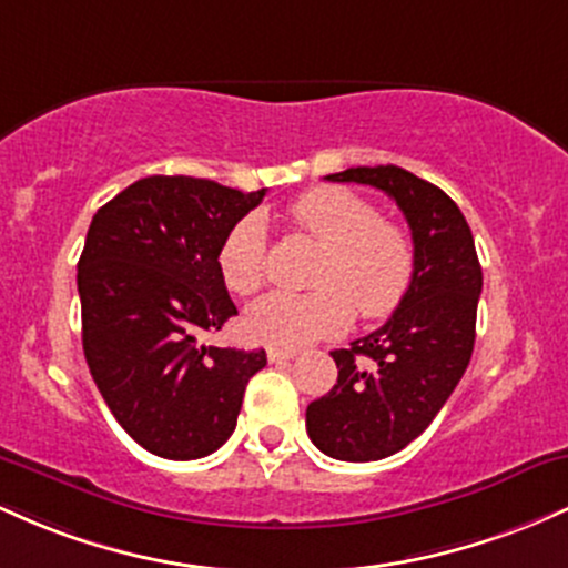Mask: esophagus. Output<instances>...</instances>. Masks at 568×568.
Returning <instances> with one entry per match:
<instances>
[{
    "label": "esophagus",
    "mask_w": 568,
    "mask_h": 568,
    "mask_svg": "<svg viewBox=\"0 0 568 568\" xmlns=\"http://www.w3.org/2000/svg\"><path fill=\"white\" fill-rule=\"evenodd\" d=\"M297 352L295 348H267V362H273V365H278V362H286V359H295Z\"/></svg>",
    "instance_id": "obj_1"
}]
</instances>
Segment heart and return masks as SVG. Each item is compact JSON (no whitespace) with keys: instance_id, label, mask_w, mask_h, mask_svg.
Listing matches in <instances>:
<instances>
[{"instance_id":"1","label":"heart","mask_w":568,"mask_h":568,"mask_svg":"<svg viewBox=\"0 0 568 568\" xmlns=\"http://www.w3.org/2000/svg\"><path fill=\"white\" fill-rule=\"evenodd\" d=\"M295 233L324 246L308 295L260 297L244 327L257 343L297 348L337 335L356 316L384 318L407 295L416 271L413 241L403 227L381 220L373 203L346 187H316L284 209ZM222 282L235 295H254L265 282L267 233L260 216H244L222 239L216 254Z\"/></svg>"}]
</instances>
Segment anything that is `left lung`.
<instances>
[{
    "instance_id": "8db88e82",
    "label": "left lung",
    "mask_w": 568,
    "mask_h": 568,
    "mask_svg": "<svg viewBox=\"0 0 568 568\" xmlns=\"http://www.w3.org/2000/svg\"><path fill=\"white\" fill-rule=\"evenodd\" d=\"M329 182L378 187L403 209L416 271L392 318L348 348H337V384L305 410L322 454L378 462L413 443L443 410L475 348L483 271L475 239L443 190L399 165H356ZM369 358L365 368L358 356Z\"/></svg>"
}]
</instances>
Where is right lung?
Instances as JSON below:
<instances>
[{
  "label": "right lung",
  "instance_id": "obj_1",
  "mask_svg": "<svg viewBox=\"0 0 568 568\" xmlns=\"http://www.w3.org/2000/svg\"><path fill=\"white\" fill-rule=\"evenodd\" d=\"M263 199L195 176H144L93 214L78 263L82 352L112 416L150 454H214L265 367L263 348L199 343L239 314L216 254Z\"/></svg>",
  "mask_w": 568,
  "mask_h": 568
}]
</instances>
